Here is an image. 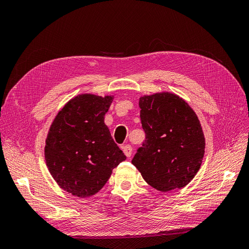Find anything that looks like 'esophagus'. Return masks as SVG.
Returning <instances> with one entry per match:
<instances>
[{"label": "esophagus", "instance_id": "obj_1", "mask_svg": "<svg viewBox=\"0 0 249 249\" xmlns=\"http://www.w3.org/2000/svg\"><path fill=\"white\" fill-rule=\"evenodd\" d=\"M123 150H124V155H125L127 158H130V157H131L132 152H133V148H132V146H131L130 144H126V145L123 146Z\"/></svg>", "mask_w": 249, "mask_h": 249}]
</instances>
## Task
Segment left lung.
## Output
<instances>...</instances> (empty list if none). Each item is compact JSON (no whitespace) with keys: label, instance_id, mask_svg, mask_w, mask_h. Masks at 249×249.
<instances>
[{"label":"left lung","instance_id":"1","mask_svg":"<svg viewBox=\"0 0 249 249\" xmlns=\"http://www.w3.org/2000/svg\"><path fill=\"white\" fill-rule=\"evenodd\" d=\"M139 107L145 140L133 165L157 190L184 188L199 170L205 155V136L196 114L170 92L142 96Z\"/></svg>","mask_w":249,"mask_h":249}]
</instances>
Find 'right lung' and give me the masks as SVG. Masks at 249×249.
I'll use <instances>...</instances> for the list:
<instances>
[{
  "mask_svg": "<svg viewBox=\"0 0 249 249\" xmlns=\"http://www.w3.org/2000/svg\"><path fill=\"white\" fill-rule=\"evenodd\" d=\"M112 101L111 95L80 94L65 105L50 127L47 166L56 183L74 196L99 192L113 168L126 158L104 123Z\"/></svg>",
  "mask_w": 249,
  "mask_h": 249,
  "instance_id": "right-lung-1",
  "label": "right lung"
}]
</instances>
